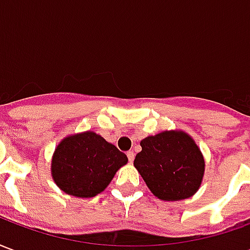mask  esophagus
<instances>
[{
  "mask_svg": "<svg viewBox=\"0 0 250 250\" xmlns=\"http://www.w3.org/2000/svg\"><path fill=\"white\" fill-rule=\"evenodd\" d=\"M127 158H128V161L130 162H134V158H135V152L134 151H127Z\"/></svg>",
  "mask_w": 250,
  "mask_h": 250,
  "instance_id": "34e87169",
  "label": "esophagus"
}]
</instances>
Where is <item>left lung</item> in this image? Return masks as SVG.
I'll list each match as a JSON object with an SVG mask.
<instances>
[{
	"instance_id": "1",
	"label": "left lung",
	"mask_w": 250,
	"mask_h": 250,
	"mask_svg": "<svg viewBox=\"0 0 250 250\" xmlns=\"http://www.w3.org/2000/svg\"><path fill=\"white\" fill-rule=\"evenodd\" d=\"M134 166L151 193L163 201L190 198L201 186L204 155L184 131H163L141 142Z\"/></svg>"
}]
</instances>
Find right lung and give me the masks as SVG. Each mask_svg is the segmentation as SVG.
<instances>
[{
	"mask_svg": "<svg viewBox=\"0 0 250 250\" xmlns=\"http://www.w3.org/2000/svg\"><path fill=\"white\" fill-rule=\"evenodd\" d=\"M127 155L92 131L66 136L52 158V177L62 191L79 198L102 193Z\"/></svg>",
	"mask_w": 250,
	"mask_h": 250,
	"instance_id": "obj_1",
	"label": "right lung"
}]
</instances>
